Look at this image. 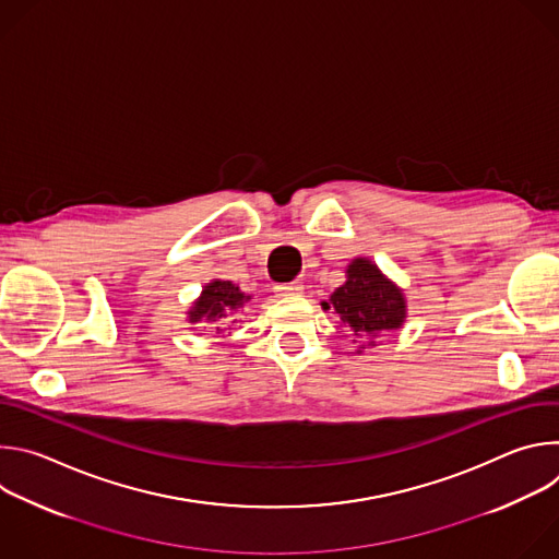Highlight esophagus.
I'll return each instance as SVG.
<instances>
[{
  "label": "esophagus",
  "instance_id": "34e87169",
  "mask_svg": "<svg viewBox=\"0 0 559 559\" xmlns=\"http://www.w3.org/2000/svg\"><path fill=\"white\" fill-rule=\"evenodd\" d=\"M278 296H298L302 294V285L300 283H287V285H278L276 287Z\"/></svg>",
  "mask_w": 559,
  "mask_h": 559
}]
</instances>
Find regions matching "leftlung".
<instances>
[{"label": "left lung", "instance_id": "1", "mask_svg": "<svg viewBox=\"0 0 559 559\" xmlns=\"http://www.w3.org/2000/svg\"><path fill=\"white\" fill-rule=\"evenodd\" d=\"M323 307H332L358 338H376L397 330L407 318L403 289L393 285L369 259H354L347 265L345 285H341ZM369 345H373V341H369Z\"/></svg>", "mask_w": 559, "mask_h": 559}]
</instances>
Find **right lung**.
Returning <instances> with one entry per match:
<instances>
[{
    "mask_svg": "<svg viewBox=\"0 0 559 559\" xmlns=\"http://www.w3.org/2000/svg\"><path fill=\"white\" fill-rule=\"evenodd\" d=\"M250 300V296H246L238 285H234L231 281H218L214 278L212 283H207L201 292V296L194 300V305L188 309V321L190 323H212L216 325V334H221L225 330V325L236 323L231 321V316L236 313V309H241L243 302Z\"/></svg>",
    "mask_w": 559,
    "mask_h": 559,
    "instance_id": "obj_1",
    "label": "right lung"
}]
</instances>
